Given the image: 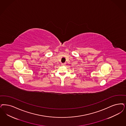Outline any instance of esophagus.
<instances>
[{
  "instance_id": "obj_1",
  "label": "esophagus",
  "mask_w": 126,
  "mask_h": 126,
  "mask_svg": "<svg viewBox=\"0 0 126 126\" xmlns=\"http://www.w3.org/2000/svg\"><path fill=\"white\" fill-rule=\"evenodd\" d=\"M65 65V63H62V64H61V65H62V66H64V65Z\"/></svg>"
}]
</instances>
